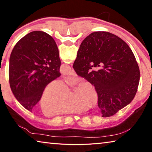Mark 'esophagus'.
<instances>
[{
    "label": "esophagus",
    "mask_w": 152,
    "mask_h": 152,
    "mask_svg": "<svg viewBox=\"0 0 152 152\" xmlns=\"http://www.w3.org/2000/svg\"><path fill=\"white\" fill-rule=\"evenodd\" d=\"M69 75H70V76H76V73L75 72V71H74V69H72V70H71L70 73V74H69Z\"/></svg>",
    "instance_id": "esophagus-1"
}]
</instances>
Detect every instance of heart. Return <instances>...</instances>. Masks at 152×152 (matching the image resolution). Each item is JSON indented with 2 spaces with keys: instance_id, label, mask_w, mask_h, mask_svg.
I'll return each instance as SVG.
<instances>
[{
  "instance_id": "heart-1",
  "label": "heart",
  "mask_w": 152,
  "mask_h": 152,
  "mask_svg": "<svg viewBox=\"0 0 152 152\" xmlns=\"http://www.w3.org/2000/svg\"><path fill=\"white\" fill-rule=\"evenodd\" d=\"M96 92L90 82L83 81L71 93L63 80L56 79L46 84L41 94L39 107L45 116L82 113L97 101Z\"/></svg>"
}]
</instances>
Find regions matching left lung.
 <instances>
[{"label":"left lung","mask_w":152,"mask_h":152,"mask_svg":"<svg viewBox=\"0 0 152 152\" xmlns=\"http://www.w3.org/2000/svg\"><path fill=\"white\" fill-rule=\"evenodd\" d=\"M59 51L53 37L35 31L21 38L12 50L9 83L15 98L31 112L46 84L61 75Z\"/></svg>","instance_id":"obj_1"}]
</instances>
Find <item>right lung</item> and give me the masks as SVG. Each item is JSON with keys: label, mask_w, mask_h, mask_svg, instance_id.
Returning a JSON list of instances; mask_svg holds the SVG:
<instances>
[{"label": "right lung", "mask_w": 152, "mask_h": 152, "mask_svg": "<svg viewBox=\"0 0 152 152\" xmlns=\"http://www.w3.org/2000/svg\"><path fill=\"white\" fill-rule=\"evenodd\" d=\"M73 68L94 86L102 117L115 115L135 96L140 78L138 64L129 45L113 33L96 31L87 36Z\"/></svg>", "instance_id": "right-lung-1"}]
</instances>
